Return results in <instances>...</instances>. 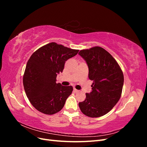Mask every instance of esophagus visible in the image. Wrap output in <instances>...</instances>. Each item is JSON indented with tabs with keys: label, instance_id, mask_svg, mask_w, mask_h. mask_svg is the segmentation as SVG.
<instances>
[{
	"label": "esophagus",
	"instance_id": "esophagus-1",
	"mask_svg": "<svg viewBox=\"0 0 147 147\" xmlns=\"http://www.w3.org/2000/svg\"><path fill=\"white\" fill-rule=\"evenodd\" d=\"M74 92H79V90H76V89H75V88H74Z\"/></svg>",
	"mask_w": 147,
	"mask_h": 147
}]
</instances>
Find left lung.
Wrapping results in <instances>:
<instances>
[{
    "label": "left lung",
    "instance_id": "left-lung-1",
    "mask_svg": "<svg viewBox=\"0 0 147 147\" xmlns=\"http://www.w3.org/2000/svg\"><path fill=\"white\" fill-rule=\"evenodd\" d=\"M86 62L88 77L93 81L92 91L86 99L79 102L82 112L96 118L109 112L121 96L124 76L119 65L113 56L104 48L94 47L78 53Z\"/></svg>",
    "mask_w": 147,
    "mask_h": 147
}]
</instances>
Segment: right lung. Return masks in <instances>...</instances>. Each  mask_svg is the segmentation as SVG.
I'll return each mask as SVG.
<instances>
[{
	"label": "right lung",
	"instance_id": "right-lung-1",
	"mask_svg": "<svg viewBox=\"0 0 147 147\" xmlns=\"http://www.w3.org/2000/svg\"><path fill=\"white\" fill-rule=\"evenodd\" d=\"M78 51L51 42L31 55L24 71L23 85L31 104L39 112L53 115L63 108L73 87L56 83V77L63 72L65 61Z\"/></svg>",
	"mask_w": 147,
	"mask_h": 147
}]
</instances>
